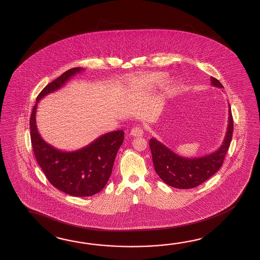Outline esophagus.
<instances>
[{
	"mask_svg": "<svg viewBox=\"0 0 260 260\" xmlns=\"http://www.w3.org/2000/svg\"><path fill=\"white\" fill-rule=\"evenodd\" d=\"M143 129L140 126H136L131 130V135L134 137H141L143 135Z\"/></svg>",
	"mask_w": 260,
	"mask_h": 260,
	"instance_id": "34e87169",
	"label": "esophagus"
}]
</instances>
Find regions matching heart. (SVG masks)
<instances>
[{
    "label": "heart",
    "mask_w": 260,
    "mask_h": 260,
    "mask_svg": "<svg viewBox=\"0 0 260 260\" xmlns=\"http://www.w3.org/2000/svg\"><path fill=\"white\" fill-rule=\"evenodd\" d=\"M166 80V73H164V72H153V73L144 74V75L139 76V77L137 78V80L134 81V83L140 84V85L153 87V86L160 85Z\"/></svg>",
    "instance_id": "b5f03b06"
}]
</instances>
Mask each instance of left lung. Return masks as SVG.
Here are the masks:
<instances>
[{"mask_svg": "<svg viewBox=\"0 0 260 260\" xmlns=\"http://www.w3.org/2000/svg\"><path fill=\"white\" fill-rule=\"evenodd\" d=\"M213 86L223 88L216 78L211 77ZM230 106V105H229ZM229 124L220 148L210 154L200 158H185L175 153L156 138L149 140L155 171L162 181L177 188H192L210 178L219 170L232 142L233 119L229 107Z\"/></svg>", "mask_w": 260, "mask_h": 260, "instance_id": "left-lung-1", "label": "left lung"}]
</instances>
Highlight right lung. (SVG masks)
<instances>
[{"instance_id": "add662e5", "label": "right lung", "mask_w": 260, "mask_h": 260, "mask_svg": "<svg viewBox=\"0 0 260 260\" xmlns=\"http://www.w3.org/2000/svg\"><path fill=\"white\" fill-rule=\"evenodd\" d=\"M83 71L82 68H73L48 83L38 94L29 119L34 155L45 177L55 188L75 197L92 196L105 187L124 135L122 130L107 133L74 151L55 149L40 136L36 125L38 102L46 94L61 88L69 79Z\"/></svg>"}]
</instances>
